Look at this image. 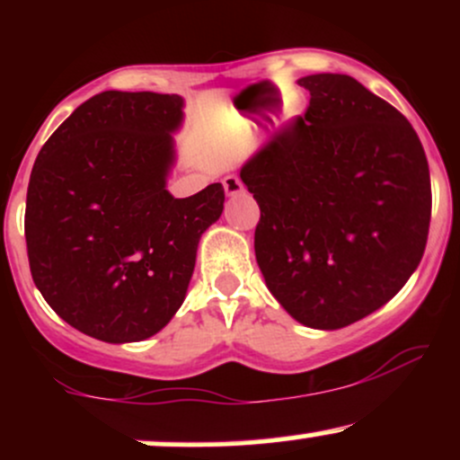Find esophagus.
<instances>
[{"mask_svg":"<svg viewBox=\"0 0 460 460\" xmlns=\"http://www.w3.org/2000/svg\"><path fill=\"white\" fill-rule=\"evenodd\" d=\"M223 188L229 197H235V194H240L244 190V183H242V179L237 175H226L223 179Z\"/></svg>","mask_w":460,"mask_h":460,"instance_id":"1","label":"esophagus"}]
</instances>
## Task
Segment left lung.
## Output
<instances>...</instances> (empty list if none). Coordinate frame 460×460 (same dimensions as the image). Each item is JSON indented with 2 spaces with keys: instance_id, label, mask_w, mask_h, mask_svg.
<instances>
[{
  "instance_id": "left-lung-1",
  "label": "left lung",
  "mask_w": 460,
  "mask_h": 460,
  "mask_svg": "<svg viewBox=\"0 0 460 460\" xmlns=\"http://www.w3.org/2000/svg\"><path fill=\"white\" fill-rule=\"evenodd\" d=\"M311 99L240 171L260 205L255 257L272 296L311 329L383 307L424 255L432 192L404 114L355 77H300Z\"/></svg>"
}]
</instances>
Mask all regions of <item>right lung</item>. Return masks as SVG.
I'll list each match as a JSON object with an SVG mask.
<instances>
[{
	"mask_svg": "<svg viewBox=\"0 0 460 460\" xmlns=\"http://www.w3.org/2000/svg\"><path fill=\"white\" fill-rule=\"evenodd\" d=\"M181 105L179 94H94L31 168V279L62 320L94 340L125 344L162 331L186 298L200 235L223 214L220 183L188 199L166 190Z\"/></svg>",
	"mask_w": 460,
	"mask_h": 460,
	"instance_id": "add662e5",
	"label": "right lung"
}]
</instances>
